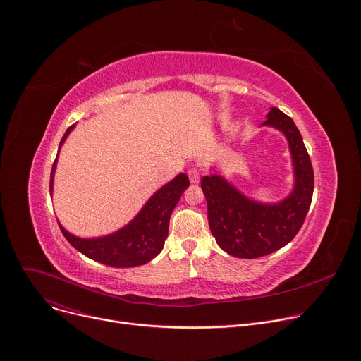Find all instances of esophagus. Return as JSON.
<instances>
[{
    "instance_id": "1",
    "label": "esophagus",
    "mask_w": 361,
    "mask_h": 361,
    "mask_svg": "<svg viewBox=\"0 0 361 361\" xmlns=\"http://www.w3.org/2000/svg\"><path fill=\"white\" fill-rule=\"evenodd\" d=\"M188 178H190V181L191 183H199V180H200V171H199V168H190L188 170Z\"/></svg>"
}]
</instances>
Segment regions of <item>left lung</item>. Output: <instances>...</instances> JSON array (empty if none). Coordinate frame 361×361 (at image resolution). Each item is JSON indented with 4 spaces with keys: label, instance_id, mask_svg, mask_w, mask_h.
<instances>
[{
    "label": "left lung",
    "instance_id": "left-lung-1",
    "mask_svg": "<svg viewBox=\"0 0 361 361\" xmlns=\"http://www.w3.org/2000/svg\"><path fill=\"white\" fill-rule=\"evenodd\" d=\"M262 125L279 129L289 142L295 166V187L289 196L262 204L218 174L202 178L210 231L218 245L238 258L264 257L289 244L302 228L314 195V168L293 120L271 107Z\"/></svg>",
    "mask_w": 361,
    "mask_h": 361
}]
</instances>
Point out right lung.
<instances>
[{"label":"right lung","instance_id":"obj_1","mask_svg":"<svg viewBox=\"0 0 361 361\" xmlns=\"http://www.w3.org/2000/svg\"><path fill=\"white\" fill-rule=\"evenodd\" d=\"M72 129H74V125L69 126L65 132L61 139V145ZM56 159L51 173V193ZM188 185V177L185 174H178L174 180L166 183L157 191L130 224L107 236L84 239L71 235L61 225L59 228L72 247L94 261L117 269L142 266L162 251L168 236L171 213Z\"/></svg>","mask_w":361,"mask_h":361}]
</instances>
